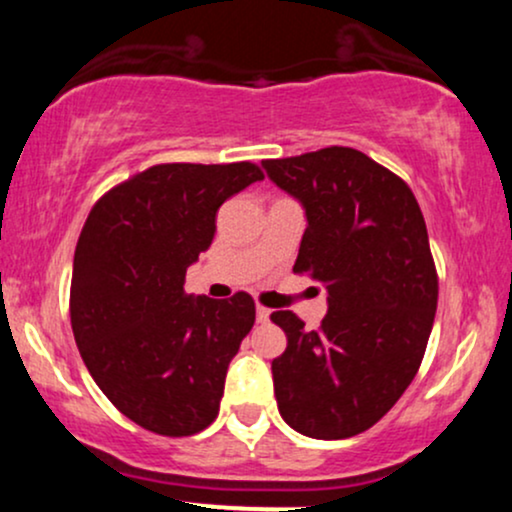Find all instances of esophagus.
<instances>
[{"label":"esophagus","mask_w":512,"mask_h":512,"mask_svg":"<svg viewBox=\"0 0 512 512\" xmlns=\"http://www.w3.org/2000/svg\"><path fill=\"white\" fill-rule=\"evenodd\" d=\"M269 317H272V310L264 308V305H257V322H269Z\"/></svg>","instance_id":"1"}]
</instances>
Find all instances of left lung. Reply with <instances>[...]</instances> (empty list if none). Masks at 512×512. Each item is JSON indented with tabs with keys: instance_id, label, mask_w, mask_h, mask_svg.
Masks as SVG:
<instances>
[{
	"instance_id": "8db88e82",
	"label": "left lung",
	"mask_w": 512,
	"mask_h": 512,
	"mask_svg": "<svg viewBox=\"0 0 512 512\" xmlns=\"http://www.w3.org/2000/svg\"><path fill=\"white\" fill-rule=\"evenodd\" d=\"M262 166L308 219L293 272L327 289L320 330L272 313L289 342L272 361L279 414L308 438H351L395 407L431 337L438 274L424 214L407 182L349 146Z\"/></svg>"
}]
</instances>
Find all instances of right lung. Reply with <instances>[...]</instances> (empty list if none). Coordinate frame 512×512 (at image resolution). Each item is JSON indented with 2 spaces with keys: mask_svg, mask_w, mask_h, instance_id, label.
<instances>
[{
  "mask_svg": "<svg viewBox=\"0 0 512 512\" xmlns=\"http://www.w3.org/2000/svg\"><path fill=\"white\" fill-rule=\"evenodd\" d=\"M255 163H161L93 204L74 252L69 313L103 395L158 436H192L219 414L231 358L255 325L248 293L187 296L216 211L262 180Z\"/></svg>",
  "mask_w": 512,
  "mask_h": 512,
  "instance_id": "right-lung-1",
  "label": "right lung"
}]
</instances>
